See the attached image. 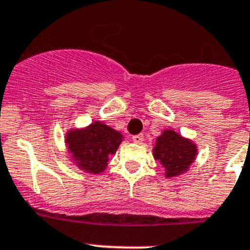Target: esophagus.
Returning a JSON list of instances; mask_svg holds the SVG:
<instances>
[{"label": "esophagus", "instance_id": "esophagus-1", "mask_svg": "<svg viewBox=\"0 0 250 250\" xmlns=\"http://www.w3.org/2000/svg\"><path fill=\"white\" fill-rule=\"evenodd\" d=\"M143 134H136V136H133L132 137V141L134 142V143H142V142H143Z\"/></svg>", "mask_w": 250, "mask_h": 250}]
</instances>
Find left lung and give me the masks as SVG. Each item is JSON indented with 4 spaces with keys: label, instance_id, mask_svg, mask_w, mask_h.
<instances>
[{
    "label": "left lung",
    "instance_id": "obj_1",
    "mask_svg": "<svg viewBox=\"0 0 250 250\" xmlns=\"http://www.w3.org/2000/svg\"><path fill=\"white\" fill-rule=\"evenodd\" d=\"M153 150L156 159H159L167 170V177H174L188 169L197 154L195 146L188 139L182 138L174 130H164L157 138Z\"/></svg>",
    "mask_w": 250,
    "mask_h": 250
}]
</instances>
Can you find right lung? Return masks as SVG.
<instances>
[{"mask_svg": "<svg viewBox=\"0 0 250 250\" xmlns=\"http://www.w3.org/2000/svg\"><path fill=\"white\" fill-rule=\"evenodd\" d=\"M122 136L103 123L96 122L83 130L68 133L66 143L69 152L82 169L89 173L102 172L109 157L114 154Z\"/></svg>", "mask_w": 250, "mask_h": 250, "instance_id": "add662e5", "label": "right lung"}]
</instances>
